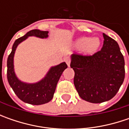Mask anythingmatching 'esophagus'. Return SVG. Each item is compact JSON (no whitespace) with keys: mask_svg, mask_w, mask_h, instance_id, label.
<instances>
[{"mask_svg":"<svg viewBox=\"0 0 129 129\" xmlns=\"http://www.w3.org/2000/svg\"><path fill=\"white\" fill-rule=\"evenodd\" d=\"M64 61H65V62L67 63V64L68 65V67H70V62H71V61H70V59L69 57H66V58H65V59H64Z\"/></svg>","mask_w":129,"mask_h":129,"instance_id":"34e87169","label":"esophagus"}]
</instances>
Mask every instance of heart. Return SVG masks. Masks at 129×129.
I'll list each match as a JSON object with an SVG mask.
<instances>
[{"mask_svg":"<svg viewBox=\"0 0 129 129\" xmlns=\"http://www.w3.org/2000/svg\"><path fill=\"white\" fill-rule=\"evenodd\" d=\"M75 46L77 48H82V50L86 54H92L97 52L100 47L101 42L98 38H89L82 37L77 39L75 42Z\"/></svg>","mask_w":129,"mask_h":129,"instance_id":"obj_1","label":"heart"}]
</instances>
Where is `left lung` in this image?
I'll list each match as a JSON object with an SVG mask.
<instances>
[{
  "instance_id": "obj_1",
  "label": "left lung",
  "mask_w": 129,
  "mask_h": 129,
  "mask_svg": "<svg viewBox=\"0 0 129 129\" xmlns=\"http://www.w3.org/2000/svg\"><path fill=\"white\" fill-rule=\"evenodd\" d=\"M103 36V45L100 51L89 56H71L75 88L82 99L92 103L113 98L125 77L124 58L118 43L104 33Z\"/></svg>"
}]
</instances>
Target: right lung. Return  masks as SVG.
Wrapping results in <instances>:
<instances>
[{"mask_svg":"<svg viewBox=\"0 0 129 129\" xmlns=\"http://www.w3.org/2000/svg\"><path fill=\"white\" fill-rule=\"evenodd\" d=\"M47 31L34 29L26 33L23 37L18 38L15 41L12 47V51L8 57L7 78L10 86L18 98L22 101L31 105H42L49 102L54 96L57 82L62 75V72L67 67L65 62H62L57 66L52 67L46 76L36 83H26L18 79L13 66V57L18 45L28 37H37L39 38L48 37Z\"/></svg>","mask_w":129,"mask_h":129,"instance_id":"obj_1","label":"right lung"}]
</instances>
